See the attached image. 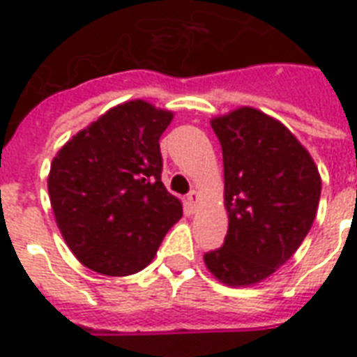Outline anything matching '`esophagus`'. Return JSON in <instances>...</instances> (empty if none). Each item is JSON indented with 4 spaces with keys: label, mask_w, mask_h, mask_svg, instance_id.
Wrapping results in <instances>:
<instances>
[{
    "label": "esophagus",
    "mask_w": 357,
    "mask_h": 357,
    "mask_svg": "<svg viewBox=\"0 0 357 357\" xmlns=\"http://www.w3.org/2000/svg\"><path fill=\"white\" fill-rule=\"evenodd\" d=\"M187 204H189L191 208H195V206L199 204V193H197V191H191V193L187 195Z\"/></svg>",
    "instance_id": "34e87169"
}]
</instances>
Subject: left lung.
Returning a JSON list of instances; mask_svg holds the SVG:
<instances>
[{"instance_id":"obj_1","label":"left lung","mask_w":357,"mask_h":357,"mask_svg":"<svg viewBox=\"0 0 357 357\" xmlns=\"http://www.w3.org/2000/svg\"><path fill=\"white\" fill-rule=\"evenodd\" d=\"M210 124L224 155L229 227L204 264L229 287L260 283L302 245L315 220L321 178L298 139L260 110L241 107Z\"/></svg>"}]
</instances>
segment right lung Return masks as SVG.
Wrapping results in <instances>:
<instances>
[{
	"label": "right lung",
	"mask_w": 357,
	"mask_h": 357,
	"mask_svg": "<svg viewBox=\"0 0 357 357\" xmlns=\"http://www.w3.org/2000/svg\"><path fill=\"white\" fill-rule=\"evenodd\" d=\"M170 110L128 101L74 135L51 162V206L66 245L86 268L130 275L151 264L178 222L166 191L158 139Z\"/></svg>",
	"instance_id": "1"
}]
</instances>
